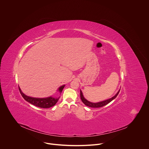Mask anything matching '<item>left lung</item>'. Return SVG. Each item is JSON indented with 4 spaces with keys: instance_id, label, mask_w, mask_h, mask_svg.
I'll use <instances>...</instances> for the list:
<instances>
[{
    "instance_id": "obj_1",
    "label": "left lung",
    "mask_w": 149,
    "mask_h": 149,
    "mask_svg": "<svg viewBox=\"0 0 149 149\" xmlns=\"http://www.w3.org/2000/svg\"><path fill=\"white\" fill-rule=\"evenodd\" d=\"M120 89H119V91L116 93V94L115 96H113V97H112L111 98L108 99H107V100H104V101L100 102L92 103V102H91L85 99V97H84L83 94V92H82V91H81V90H80V97H81V101L83 102V103L85 104V106L89 107H92V108H99V107H102L106 106L107 104H108L109 103H110L111 101H112L113 99H115L116 97V96H118V95L119 94V91H120Z\"/></svg>"
}]
</instances>
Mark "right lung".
<instances>
[{"mask_svg":"<svg viewBox=\"0 0 149 149\" xmlns=\"http://www.w3.org/2000/svg\"><path fill=\"white\" fill-rule=\"evenodd\" d=\"M65 86V85H61V86H60L57 89V91H58L60 93H61ZM19 90L22 97L26 101H27V102L30 103V104L35 106L43 108H48L54 106L60 99V97H53L52 96H49V97H44V98L33 97L28 96L25 94H24L22 92L19 86Z\"/></svg>","mask_w":149,"mask_h":149,"instance_id":"right-lung-1","label":"right lung"}]
</instances>
